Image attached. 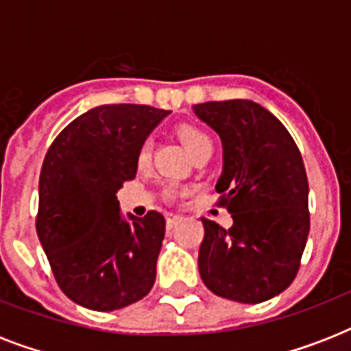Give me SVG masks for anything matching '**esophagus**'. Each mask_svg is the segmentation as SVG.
<instances>
[{
    "mask_svg": "<svg viewBox=\"0 0 351 351\" xmlns=\"http://www.w3.org/2000/svg\"><path fill=\"white\" fill-rule=\"evenodd\" d=\"M180 219H182L180 215H175V213L165 215V220H167V230H171V228H173V226H175Z\"/></svg>",
    "mask_w": 351,
    "mask_h": 351,
    "instance_id": "34e87169",
    "label": "esophagus"
}]
</instances>
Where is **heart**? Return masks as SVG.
<instances>
[{
	"instance_id": "obj_1",
	"label": "heart",
	"mask_w": 351,
	"mask_h": 351,
	"mask_svg": "<svg viewBox=\"0 0 351 351\" xmlns=\"http://www.w3.org/2000/svg\"><path fill=\"white\" fill-rule=\"evenodd\" d=\"M176 134L182 140V143L186 145L187 151L191 153L193 158L198 156V154L206 153V151H213V138L209 136V132L204 131L202 127L193 125V123H184V125L176 129ZM151 151H153V143H151V140H145L140 145V149H138V164H147L149 158H151ZM167 195L171 197V189L167 191Z\"/></svg>"
}]
</instances>
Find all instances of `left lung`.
Listing matches in <instances>:
<instances>
[{
	"label": "left lung",
	"mask_w": 351,
	"mask_h": 351,
	"mask_svg": "<svg viewBox=\"0 0 351 351\" xmlns=\"http://www.w3.org/2000/svg\"><path fill=\"white\" fill-rule=\"evenodd\" d=\"M195 112L224 145L219 206L233 217L230 230L202 219L198 269L224 299L258 304L293 282L308 233V176L288 129L250 100L206 101Z\"/></svg>",
	"instance_id": "obj_1"
}]
</instances>
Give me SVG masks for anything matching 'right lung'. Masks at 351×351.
Instances as JSON below:
<instances>
[{
	"instance_id": "1",
	"label": "right lung",
	"mask_w": 351,
	"mask_h": 351,
	"mask_svg": "<svg viewBox=\"0 0 351 351\" xmlns=\"http://www.w3.org/2000/svg\"><path fill=\"white\" fill-rule=\"evenodd\" d=\"M169 111L111 104L84 112L47 151L36 231L58 286L76 304L112 311L143 299L156 278L165 219L121 220L117 191L136 176L138 149Z\"/></svg>"
}]
</instances>
